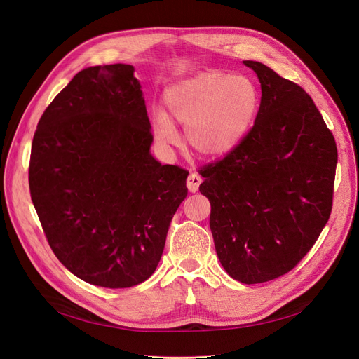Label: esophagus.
Listing matches in <instances>:
<instances>
[{
  "label": "esophagus",
  "mask_w": 359,
  "mask_h": 359,
  "mask_svg": "<svg viewBox=\"0 0 359 359\" xmlns=\"http://www.w3.org/2000/svg\"><path fill=\"white\" fill-rule=\"evenodd\" d=\"M202 183V177L195 173V172H191V175L187 176V180H186V184H187V189H189L192 194L198 192L199 189V184Z\"/></svg>",
  "instance_id": "34e87169"
}]
</instances>
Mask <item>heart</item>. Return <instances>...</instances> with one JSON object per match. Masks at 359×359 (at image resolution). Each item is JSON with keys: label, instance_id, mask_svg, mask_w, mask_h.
<instances>
[{"label": "heart", "instance_id": "b5f03b06", "mask_svg": "<svg viewBox=\"0 0 359 359\" xmlns=\"http://www.w3.org/2000/svg\"><path fill=\"white\" fill-rule=\"evenodd\" d=\"M163 103L164 110L153 113L157 140L176 141L173 119L186 128L187 141L201 156L217 157L248 135L257 115L259 93L248 77L211 71L170 86Z\"/></svg>", "mask_w": 359, "mask_h": 359}]
</instances>
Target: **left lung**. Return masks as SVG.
I'll return each instance as SVG.
<instances>
[{"mask_svg": "<svg viewBox=\"0 0 359 359\" xmlns=\"http://www.w3.org/2000/svg\"><path fill=\"white\" fill-rule=\"evenodd\" d=\"M244 65L262 88L255 125L198 172L221 265L250 285L288 273L314 246L332 212L337 148L303 87L262 62Z\"/></svg>", "mask_w": 359, "mask_h": 359, "instance_id": "obj_1", "label": "left lung"}]
</instances>
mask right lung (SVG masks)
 <instances>
[{"mask_svg": "<svg viewBox=\"0 0 359 359\" xmlns=\"http://www.w3.org/2000/svg\"><path fill=\"white\" fill-rule=\"evenodd\" d=\"M135 68L80 71L37 123L29 187L55 256L75 276L129 288L154 273L187 195V170L161 165Z\"/></svg>", "mask_w": 359, "mask_h": 359, "instance_id": "1", "label": "right lung"}]
</instances>
